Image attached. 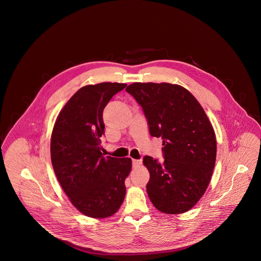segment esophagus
Returning <instances> with one entry per match:
<instances>
[{
	"instance_id": "esophagus-1",
	"label": "esophagus",
	"mask_w": 261,
	"mask_h": 261,
	"mask_svg": "<svg viewBox=\"0 0 261 261\" xmlns=\"http://www.w3.org/2000/svg\"><path fill=\"white\" fill-rule=\"evenodd\" d=\"M132 164H133V166H134V167H138V166H140V164H141V161H140V160H136V159H133V160H132Z\"/></svg>"
}]
</instances>
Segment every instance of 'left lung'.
I'll use <instances>...</instances> for the list:
<instances>
[{"instance_id":"8db88e82","label":"left lung","mask_w":261,"mask_h":261,"mask_svg":"<svg viewBox=\"0 0 261 261\" xmlns=\"http://www.w3.org/2000/svg\"><path fill=\"white\" fill-rule=\"evenodd\" d=\"M126 91L141 105L150 134L163 139L162 163L143 158L148 197L168 215L190 211L205 193L216 163V134L205 111L178 85L134 83Z\"/></svg>"}]
</instances>
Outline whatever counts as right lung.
<instances>
[{
  "instance_id": "1",
  "label": "right lung",
  "mask_w": 261,
  "mask_h": 261,
  "mask_svg": "<svg viewBox=\"0 0 261 261\" xmlns=\"http://www.w3.org/2000/svg\"><path fill=\"white\" fill-rule=\"evenodd\" d=\"M127 85L101 83L81 88L64 105L56 120L50 157L56 176L70 202L91 218L117 213L125 194L130 158L104 157L103 109Z\"/></svg>"
}]
</instances>
